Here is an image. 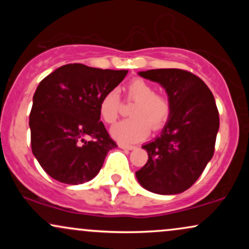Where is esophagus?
I'll return each mask as SVG.
<instances>
[{
  "label": "esophagus",
  "mask_w": 249,
  "mask_h": 249,
  "mask_svg": "<svg viewBox=\"0 0 249 249\" xmlns=\"http://www.w3.org/2000/svg\"><path fill=\"white\" fill-rule=\"evenodd\" d=\"M119 147L124 148V150H134V148H136V146H133V145H126V144H119Z\"/></svg>",
  "instance_id": "1"
}]
</instances>
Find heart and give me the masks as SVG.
I'll use <instances>...</instances> for the list:
<instances>
[{
    "mask_svg": "<svg viewBox=\"0 0 249 249\" xmlns=\"http://www.w3.org/2000/svg\"><path fill=\"white\" fill-rule=\"evenodd\" d=\"M125 97L134 103L130 108L132 117L119 122L111 128V134L124 144L141 142L150 132L165 126L171 116V103L166 96L157 93L152 84L134 78L125 88ZM121 112V99L116 91H110L101 99L99 115L107 124H113Z\"/></svg>",
    "mask_w": 249,
    "mask_h": 249,
    "instance_id": "b5f03b06",
    "label": "heart"
}]
</instances>
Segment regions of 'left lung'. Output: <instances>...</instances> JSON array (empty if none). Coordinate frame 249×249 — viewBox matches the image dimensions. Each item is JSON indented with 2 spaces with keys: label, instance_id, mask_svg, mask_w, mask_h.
<instances>
[{
  "label": "left lung",
  "instance_id": "1",
  "mask_svg": "<svg viewBox=\"0 0 249 249\" xmlns=\"http://www.w3.org/2000/svg\"><path fill=\"white\" fill-rule=\"evenodd\" d=\"M139 76L165 89L171 116L160 136L142 146L148 159L136 177L150 192L181 193L198 180L213 157L220 123L213 93L186 70H147Z\"/></svg>",
  "mask_w": 249,
  "mask_h": 249
}]
</instances>
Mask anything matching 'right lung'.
I'll return each mask as SVG.
<instances>
[{"label": "right lung", "instance_id": "add662e5", "mask_svg": "<svg viewBox=\"0 0 249 249\" xmlns=\"http://www.w3.org/2000/svg\"><path fill=\"white\" fill-rule=\"evenodd\" d=\"M126 73L73 63L39 83L29 117L31 150L51 178L79 185L98 174L108 151L117 147L99 121V103Z\"/></svg>", "mask_w": 249, "mask_h": 249}]
</instances>
